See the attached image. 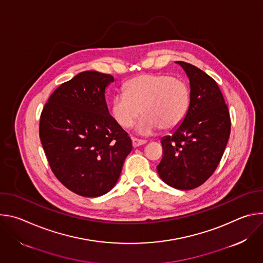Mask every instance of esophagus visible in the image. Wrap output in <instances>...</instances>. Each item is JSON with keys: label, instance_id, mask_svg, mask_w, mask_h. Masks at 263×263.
I'll return each mask as SVG.
<instances>
[{"label": "esophagus", "instance_id": "34e87169", "mask_svg": "<svg viewBox=\"0 0 263 263\" xmlns=\"http://www.w3.org/2000/svg\"><path fill=\"white\" fill-rule=\"evenodd\" d=\"M145 143V140H140V139H137V138H132V145L134 147H137L139 145H142Z\"/></svg>", "mask_w": 263, "mask_h": 263}]
</instances>
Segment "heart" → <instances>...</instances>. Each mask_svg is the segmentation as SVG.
Returning <instances> with one entry per match:
<instances>
[{
  "label": "heart",
  "instance_id": "1",
  "mask_svg": "<svg viewBox=\"0 0 263 263\" xmlns=\"http://www.w3.org/2000/svg\"><path fill=\"white\" fill-rule=\"evenodd\" d=\"M125 92L117 93L111 102V115L119 126L138 125L141 135L159 130L170 131L181 125L191 105V88L184 80L165 73H141L125 84Z\"/></svg>",
  "mask_w": 263,
  "mask_h": 263
}]
</instances>
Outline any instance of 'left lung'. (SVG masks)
Wrapping results in <instances>:
<instances>
[{"instance_id":"obj_1","label":"left lung","mask_w":263,"mask_h":263,"mask_svg":"<svg viewBox=\"0 0 263 263\" xmlns=\"http://www.w3.org/2000/svg\"><path fill=\"white\" fill-rule=\"evenodd\" d=\"M191 82V105L181 125L162 138L157 165L162 181L181 191L194 190L216 170L226 148L231 120L217 83L202 69L177 61Z\"/></svg>"}]
</instances>
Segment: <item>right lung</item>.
I'll return each mask as SVG.
<instances>
[{
  "label": "right lung",
  "mask_w": 263,
  "mask_h": 263,
  "mask_svg": "<svg viewBox=\"0 0 263 263\" xmlns=\"http://www.w3.org/2000/svg\"><path fill=\"white\" fill-rule=\"evenodd\" d=\"M114 81L109 73L82 71L53 91L41 115L40 138L52 172L82 197L114 189L132 149L106 104L105 88Z\"/></svg>",
  "instance_id": "right-lung-1"
}]
</instances>
